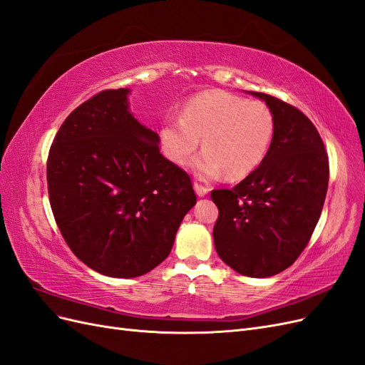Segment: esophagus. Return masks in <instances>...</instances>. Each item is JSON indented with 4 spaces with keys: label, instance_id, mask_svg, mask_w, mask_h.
<instances>
[{
    "label": "esophagus",
    "instance_id": "1",
    "mask_svg": "<svg viewBox=\"0 0 365 365\" xmlns=\"http://www.w3.org/2000/svg\"><path fill=\"white\" fill-rule=\"evenodd\" d=\"M193 187H195V192H196V195L197 196H205L207 193H208V187H205V185H202V184H200V182H197V181H195L193 182Z\"/></svg>",
    "mask_w": 365,
    "mask_h": 365
}]
</instances>
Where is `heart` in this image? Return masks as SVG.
Here are the masks:
<instances>
[{"label": "heart", "mask_w": 365, "mask_h": 365, "mask_svg": "<svg viewBox=\"0 0 365 365\" xmlns=\"http://www.w3.org/2000/svg\"><path fill=\"white\" fill-rule=\"evenodd\" d=\"M275 118L267 103L247 101L225 91L193 96L181 117H168L160 128L164 157L182 165L190 160L202 138L201 155L192 170L202 180L224 170L230 178H242L263 161L271 146Z\"/></svg>", "instance_id": "b5f03b06"}]
</instances>
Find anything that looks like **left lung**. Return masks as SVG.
<instances>
[{
    "label": "left lung",
    "instance_id": "1",
    "mask_svg": "<svg viewBox=\"0 0 365 365\" xmlns=\"http://www.w3.org/2000/svg\"><path fill=\"white\" fill-rule=\"evenodd\" d=\"M251 94L272 111L274 137L256 170L231 190L212 192L219 208L213 239L230 268L271 277L289 268L311 240L327 193L329 158L300 109L269 94Z\"/></svg>",
    "mask_w": 365,
    "mask_h": 365
}]
</instances>
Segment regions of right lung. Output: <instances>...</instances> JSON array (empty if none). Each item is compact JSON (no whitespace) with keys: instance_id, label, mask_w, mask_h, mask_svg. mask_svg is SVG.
I'll return each mask as SVG.
<instances>
[{"instance_id":"obj_1","label":"right lung","mask_w":365,"mask_h":365,"mask_svg":"<svg viewBox=\"0 0 365 365\" xmlns=\"http://www.w3.org/2000/svg\"><path fill=\"white\" fill-rule=\"evenodd\" d=\"M128 94L105 90L77 106L47 160L62 237L86 267L118 279L158 267L196 204L190 176L161 155L158 134L129 113Z\"/></svg>"}]
</instances>
